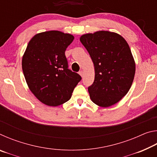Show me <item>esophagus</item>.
Segmentation results:
<instances>
[{
  "instance_id": "1",
  "label": "esophagus",
  "mask_w": 157,
  "mask_h": 157,
  "mask_svg": "<svg viewBox=\"0 0 157 157\" xmlns=\"http://www.w3.org/2000/svg\"><path fill=\"white\" fill-rule=\"evenodd\" d=\"M79 75H80L82 77H83V76H84V72H83V71H79Z\"/></svg>"
}]
</instances>
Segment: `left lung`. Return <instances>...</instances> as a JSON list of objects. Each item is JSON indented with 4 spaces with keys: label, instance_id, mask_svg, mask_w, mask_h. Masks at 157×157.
Here are the masks:
<instances>
[{
    "label": "left lung",
    "instance_id": "1",
    "mask_svg": "<svg viewBox=\"0 0 157 157\" xmlns=\"http://www.w3.org/2000/svg\"><path fill=\"white\" fill-rule=\"evenodd\" d=\"M94 62L95 79L88 91L93 102L107 107L119 102L131 87L135 62L123 36L109 31L86 34L80 39Z\"/></svg>",
    "mask_w": 157,
    "mask_h": 157
}]
</instances>
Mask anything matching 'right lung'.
<instances>
[{
    "label": "right lung",
    "instance_id": "1",
    "mask_svg": "<svg viewBox=\"0 0 157 157\" xmlns=\"http://www.w3.org/2000/svg\"><path fill=\"white\" fill-rule=\"evenodd\" d=\"M74 36L57 30L36 34L22 59L23 75L32 93L42 103L56 107L70 100L81 76L68 69L65 55Z\"/></svg>",
    "mask_w": 157,
    "mask_h": 157
}]
</instances>
